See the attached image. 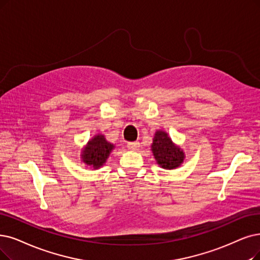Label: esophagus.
Masks as SVG:
<instances>
[{"label": "esophagus", "instance_id": "obj_1", "mask_svg": "<svg viewBox=\"0 0 260 260\" xmlns=\"http://www.w3.org/2000/svg\"><path fill=\"white\" fill-rule=\"evenodd\" d=\"M127 146H128L129 149L137 150L140 147V143L139 142H130V143L127 144Z\"/></svg>", "mask_w": 260, "mask_h": 260}]
</instances>
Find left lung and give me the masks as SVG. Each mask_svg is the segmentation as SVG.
Instances as JSON below:
<instances>
[{"mask_svg":"<svg viewBox=\"0 0 260 260\" xmlns=\"http://www.w3.org/2000/svg\"><path fill=\"white\" fill-rule=\"evenodd\" d=\"M152 152L157 163L163 169H175L183 162V151L176 147L168 133L164 131H157L151 145Z\"/></svg>","mask_w":260,"mask_h":260,"instance_id":"left-lung-1","label":"left lung"}]
</instances>
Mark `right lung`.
Wrapping results in <instances>:
<instances>
[{
	"instance_id": "add662e5",
	"label": "right lung",
	"mask_w": 260,
	"mask_h": 260,
	"mask_svg": "<svg viewBox=\"0 0 260 260\" xmlns=\"http://www.w3.org/2000/svg\"><path fill=\"white\" fill-rule=\"evenodd\" d=\"M114 145L107 142L103 136H96L91 139L82 153V160L87 165L98 169L106 163Z\"/></svg>"
}]
</instances>
